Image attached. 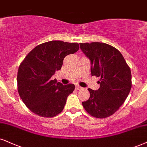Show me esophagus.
I'll list each match as a JSON object with an SVG mask.
<instances>
[{"mask_svg":"<svg viewBox=\"0 0 147 147\" xmlns=\"http://www.w3.org/2000/svg\"><path fill=\"white\" fill-rule=\"evenodd\" d=\"M76 88L77 90H80L82 88V87H81L80 86H79V85H76Z\"/></svg>","mask_w":147,"mask_h":147,"instance_id":"esophagus-1","label":"esophagus"}]
</instances>
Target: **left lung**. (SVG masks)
Instances as JSON below:
<instances>
[{
    "label": "left lung",
    "instance_id": "obj_1",
    "mask_svg": "<svg viewBox=\"0 0 147 147\" xmlns=\"http://www.w3.org/2000/svg\"><path fill=\"white\" fill-rule=\"evenodd\" d=\"M90 60L92 76L100 77L98 90L88 88L90 97L82 106L94 117L113 115L125 101L131 88V70L117 49L105 43H80Z\"/></svg>",
    "mask_w": 147,
    "mask_h": 147
}]
</instances>
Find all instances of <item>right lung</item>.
Returning a JSON list of instances; mask_svg holds the SVG:
<instances>
[{
  "label": "right lung",
  "instance_id": "obj_1",
  "mask_svg": "<svg viewBox=\"0 0 147 147\" xmlns=\"http://www.w3.org/2000/svg\"><path fill=\"white\" fill-rule=\"evenodd\" d=\"M78 50L77 43L51 41L36 46L25 57L18 69V90L30 111L43 117L62 112L75 85H63L52 76L61 70L65 57Z\"/></svg>",
  "mask_w": 147,
  "mask_h": 147
}]
</instances>
